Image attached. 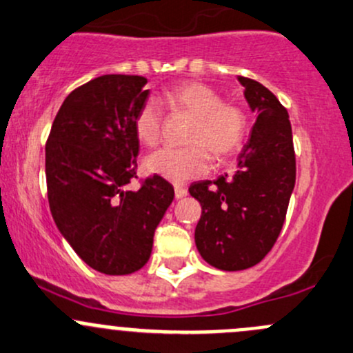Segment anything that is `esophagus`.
I'll return each mask as SVG.
<instances>
[{
  "instance_id": "obj_1",
  "label": "esophagus",
  "mask_w": 353,
  "mask_h": 353,
  "mask_svg": "<svg viewBox=\"0 0 353 353\" xmlns=\"http://www.w3.org/2000/svg\"><path fill=\"white\" fill-rule=\"evenodd\" d=\"M174 194H176V199H181L188 194V189L183 186H174Z\"/></svg>"
}]
</instances>
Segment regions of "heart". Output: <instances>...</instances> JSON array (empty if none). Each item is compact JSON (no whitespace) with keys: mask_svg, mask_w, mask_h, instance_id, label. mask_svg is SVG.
<instances>
[{"mask_svg":"<svg viewBox=\"0 0 353 353\" xmlns=\"http://www.w3.org/2000/svg\"><path fill=\"white\" fill-rule=\"evenodd\" d=\"M165 101L172 108L194 118L189 130L186 148L165 147L145 159L147 172L161 176L170 183H184L203 176L210 169V154L216 161L232 157L240 150L247 137V113L235 103H223L213 88L201 83H183L167 89ZM162 108L155 99L142 103L133 128L140 142L155 147L162 137Z\"/></svg>","mask_w":353,"mask_h":353,"instance_id":"b5f03b06","label":"heart"}]
</instances>
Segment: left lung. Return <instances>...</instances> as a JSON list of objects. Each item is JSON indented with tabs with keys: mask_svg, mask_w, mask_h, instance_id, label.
<instances>
[{
	"mask_svg": "<svg viewBox=\"0 0 353 353\" xmlns=\"http://www.w3.org/2000/svg\"><path fill=\"white\" fill-rule=\"evenodd\" d=\"M252 111L250 139L233 174L191 184L201 205L194 242L210 265L243 270L259 264L283 230L296 183V155L288 110L261 83L239 76Z\"/></svg>",
	"mask_w": 353,
	"mask_h": 353,
	"instance_id": "8db88e82",
	"label": "left lung"
}]
</instances>
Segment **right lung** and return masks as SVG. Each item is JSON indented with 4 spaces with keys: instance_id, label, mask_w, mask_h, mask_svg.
Masks as SVG:
<instances>
[{
    "instance_id": "obj_1",
    "label": "right lung",
    "mask_w": 353,
    "mask_h": 353,
    "mask_svg": "<svg viewBox=\"0 0 353 353\" xmlns=\"http://www.w3.org/2000/svg\"><path fill=\"white\" fill-rule=\"evenodd\" d=\"M142 76L106 74L64 99L46 145L50 213L59 232L89 267L125 276L147 264L154 233L174 199L164 177L137 191V111L148 98Z\"/></svg>"
}]
</instances>
